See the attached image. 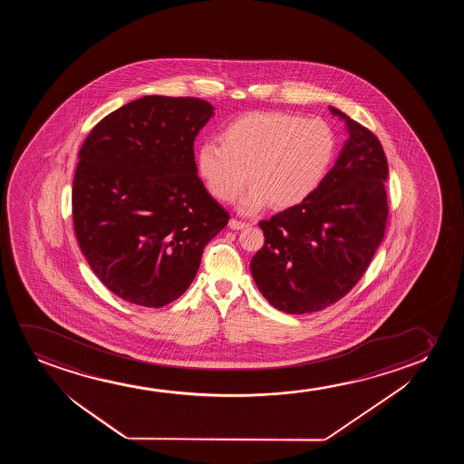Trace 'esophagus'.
Wrapping results in <instances>:
<instances>
[{"label":"esophagus","mask_w":464,"mask_h":464,"mask_svg":"<svg viewBox=\"0 0 464 464\" xmlns=\"http://www.w3.org/2000/svg\"><path fill=\"white\" fill-rule=\"evenodd\" d=\"M247 222H241V220H236V218H233V220H229V228L231 229H244L247 228Z\"/></svg>","instance_id":"1"}]
</instances>
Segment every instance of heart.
I'll list each match as a JSON object with an SVG mask.
<instances>
[{
  "mask_svg": "<svg viewBox=\"0 0 464 464\" xmlns=\"http://www.w3.org/2000/svg\"><path fill=\"white\" fill-rule=\"evenodd\" d=\"M336 155V136L326 121L282 111H255L236 117L220 133V144L203 142L195 165L210 197L233 203L247 178L250 190L241 209L267 203L290 209L318 190Z\"/></svg>",
  "mask_w": 464,
  "mask_h": 464,
  "instance_id": "1",
  "label": "heart"
}]
</instances>
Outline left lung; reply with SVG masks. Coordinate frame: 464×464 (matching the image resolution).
Wrapping results in <instances>:
<instances>
[{
    "label": "left lung",
    "mask_w": 464,
    "mask_h": 464,
    "mask_svg": "<svg viewBox=\"0 0 464 464\" xmlns=\"http://www.w3.org/2000/svg\"><path fill=\"white\" fill-rule=\"evenodd\" d=\"M349 140L307 201L260 222L263 247L250 269L269 304L311 314L334 304L366 273L387 227L388 163L372 131L331 108Z\"/></svg>",
    "instance_id": "left-lung-1"
}]
</instances>
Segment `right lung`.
Listing matches in <instances>:
<instances>
[{"label":"right lung","instance_id":"right-lung-1","mask_svg":"<svg viewBox=\"0 0 464 464\" xmlns=\"http://www.w3.org/2000/svg\"><path fill=\"white\" fill-rule=\"evenodd\" d=\"M199 98L144 96L98 121L79 150L72 222L92 271L119 298L163 307L190 286L229 214L198 178Z\"/></svg>","mask_w":464,"mask_h":464}]
</instances>
